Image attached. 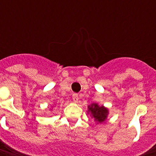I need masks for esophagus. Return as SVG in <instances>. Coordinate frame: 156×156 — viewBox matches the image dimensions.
Wrapping results in <instances>:
<instances>
[{
	"label": "esophagus",
	"instance_id": "obj_1",
	"mask_svg": "<svg viewBox=\"0 0 156 156\" xmlns=\"http://www.w3.org/2000/svg\"><path fill=\"white\" fill-rule=\"evenodd\" d=\"M72 98H73V101H75V102H77L78 101V100H79V96H78V94H72Z\"/></svg>",
	"mask_w": 156,
	"mask_h": 156
}]
</instances>
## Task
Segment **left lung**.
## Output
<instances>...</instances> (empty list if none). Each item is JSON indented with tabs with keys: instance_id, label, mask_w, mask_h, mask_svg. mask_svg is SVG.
<instances>
[{
	"instance_id": "8db88e82",
	"label": "left lung",
	"mask_w": 156,
	"mask_h": 156,
	"mask_svg": "<svg viewBox=\"0 0 156 156\" xmlns=\"http://www.w3.org/2000/svg\"><path fill=\"white\" fill-rule=\"evenodd\" d=\"M89 111H91L93 116L95 118L96 121H98L100 122H103L105 119L107 118V115H108V109L105 108L103 106H98L97 104L94 103L91 106L88 107Z\"/></svg>"
}]
</instances>
